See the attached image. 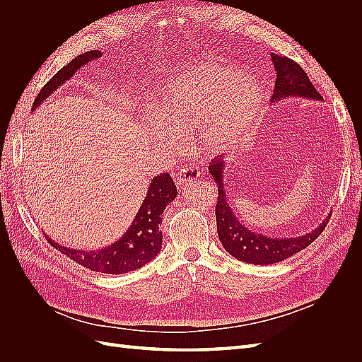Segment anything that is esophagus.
I'll use <instances>...</instances> for the list:
<instances>
[{
	"label": "esophagus",
	"mask_w": 362,
	"mask_h": 362,
	"mask_svg": "<svg viewBox=\"0 0 362 362\" xmlns=\"http://www.w3.org/2000/svg\"><path fill=\"white\" fill-rule=\"evenodd\" d=\"M198 180H199V172L189 166H182L177 172V175H175V182H177V185H180V187H184V185L192 184Z\"/></svg>",
	"instance_id": "obj_1"
}]
</instances>
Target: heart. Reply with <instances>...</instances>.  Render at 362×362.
<instances>
[{"instance_id": "heart-1", "label": "heart", "mask_w": 362, "mask_h": 362, "mask_svg": "<svg viewBox=\"0 0 362 362\" xmlns=\"http://www.w3.org/2000/svg\"><path fill=\"white\" fill-rule=\"evenodd\" d=\"M266 104L264 89L242 69L199 62L166 86L156 115L145 117L148 134L164 148H178L180 136L193 131L204 154L234 148L252 133Z\"/></svg>"}]
</instances>
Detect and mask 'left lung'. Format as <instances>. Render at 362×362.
<instances>
[{
    "label": "left lung",
    "mask_w": 362,
    "mask_h": 362,
    "mask_svg": "<svg viewBox=\"0 0 362 362\" xmlns=\"http://www.w3.org/2000/svg\"><path fill=\"white\" fill-rule=\"evenodd\" d=\"M272 63L276 72L275 89L272 95V104H278L290 98H300L308 101H323L320 93L315 90L308 75L298 63L272 54ZM228 164L222 158H214L208 164V173H211L218 189V201L216 205L217 235L228 254L234 258L245 261L247 264H275L298 254L306 246H310L319 237L327 223V214L322 223L317 225L313 231L298 237H270L255 233L238 221L228 198L226 173Z\"/></svg>",
    "instance_id": "obj_1"
}]
</instances>
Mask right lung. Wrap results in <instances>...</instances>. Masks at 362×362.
I'll use <instances>...</instances> for the list:
<instances>
[{
    "instance_id": "add662e5",
    "label": "right lung",
    "mask_w": 362,
    "mask_h": 362,
    "mask_svg": "<svg viewBox=\"0 0 362 362\" xmlns=\"http://www.w3.org/2000/svg\"><path fill=\"white\" fill-rule=\"evenodd\" d=\"M101 57L103 52L93 49L83 52L71 60L66 66H63L42 87L35 103H33L31 110L35 112L40 104H43V101L48 100V96L60 89L64 83L69 81L75 72H78L86 64ZM177 196V185H175L169 173H160L158 177L152 178L145 199L125 234L119 237L115 243L100 249H72L54 242L47 233L45 237L52 247H56L62 254L78 262L86 269L108 273V275H122V273L144 267L160 254L163 243V234L160 231L163 213Z\"/></svg>"
}]
</instances>
